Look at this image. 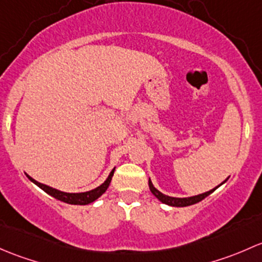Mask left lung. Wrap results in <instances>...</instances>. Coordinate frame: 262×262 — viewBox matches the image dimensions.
I'll return each instance as SVG.
<instances>
[{
  "instance_id": "1",
  "label": "left lung",
  "mask_w": 262,
  "mask_h": 262,
  "mask_svg": "<svg viewBox=\"0 0 262 262\" xmlns=\"http://www.w3.org/2000/svg\"><path fill=\"white\" fill-rule=\"evenodd\" d=\"M227 179H228V178H227ZM227 179H226V180H227ZM226 180L223 183H226ZM223 183H221V184L218 185V187H221V185H222ZM218 187L213 188V189L206 191V193L198 194V195L188 196V198H177V196H169V195H165V194L161 193L160 190H158L155 187H154L152 182H151V179H149V188H150L151 193H152L154 195H155L156 198H158L159 201L161 202V203L168 204V206H170V207H188V206H191V204L198 203V202L203 201V199L206 198V196H208L209 194H212L213 191L217 189Z\"/></svg>"
}]
</instances>
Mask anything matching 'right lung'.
Instances as JSON below:
<instances>
[{
	"instance_id": "right-lung-1",
	"label": "right lung",
	"mask_w": 262,
	"mask_h": 262,
	"mask_svg": "<svg viewBox=\"0 0 262 262\" xmlns=\"http://www.w3.org/2000/svg\"><path fill=\"white\" fill-rule=\"evenodd\" d=\"M115 169L116 168L112 169V171L110 172L108 178H107V179L104 180V182L102 183L99 187L94 188V189L88 190V191H83V193H66V191L58 190V189H55V188L49 187V185H45V184H42V183L36 182L35 179H32L30 175L26 174V177H28L29 179L34 183V184H36L40 189H42L45 193H48L49 195L54 196V198L58 199V201L64 202V203H68V204H74V206H85V204H90V203H92V202L97 201V199H98L99 196H101L102 194L107 190V188L110 187V183H111V180H112Z\"/></svg>"
}]
</instances>
